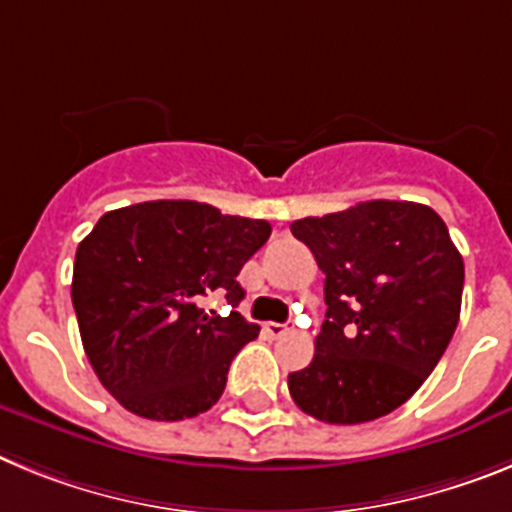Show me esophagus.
<instances>
[{
	"label": "esophagus",
	"instance_id": "1",
	"mask_svg": "<svg viewBox=\"0 0 512 512\" xmlns=\"http://www.w3.org/2000/svg\"><path fill=\"white\" fill-rule=\"evenodd\" d=\"M265 332H268L270 337H283L291 332V327H288V324H281V322H268L265 324Z\"/></svg>",
	"mask_w": 512,
	"mask_h": 512
}]
</instances>
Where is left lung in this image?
Instances as JSON below:
<instances>
[{
  "label": "left lung",
  "instance_id": "1",
  "mask_svg": "<svg viewBox=\"0 0 512 512\" xmlns=\"http://www.w3.org/2000/svg\"><path fill=\"white\" fill-rule=\"evenodd\" d=\"M324 273L322 332L288 391L306 415L358 425L394 412L446 353L464 260L433 208L366 201L291 224Z\"/></svg>",
  "mask_w": 512,
  "mask_h": 512
}]
</instances>
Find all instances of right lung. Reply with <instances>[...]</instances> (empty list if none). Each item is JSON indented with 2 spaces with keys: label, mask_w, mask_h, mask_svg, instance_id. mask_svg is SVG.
I'll list each match as a JSON object with an SVG mask.
<instances>
[{
  "label": "right lung",
  "mask_w": 512,
  "mask_h": 512,
  "mask_svg": "<svg viewBox=\"0 0 512 512\" xmlns=\"http://www.w3.org/2000/svg\"><path fill=\"white\" fill-rule=\"evenodd\" d=\"M262 219L198 201H146L108 211L79 242L71 278L84 353L133 415L175 422L211 410L234 355L260 327L234 311L237 275L268 242ZM211 292L226 318L202 309Z\"/></svg>",
  "instance_id": "1"
}]
</instances>
